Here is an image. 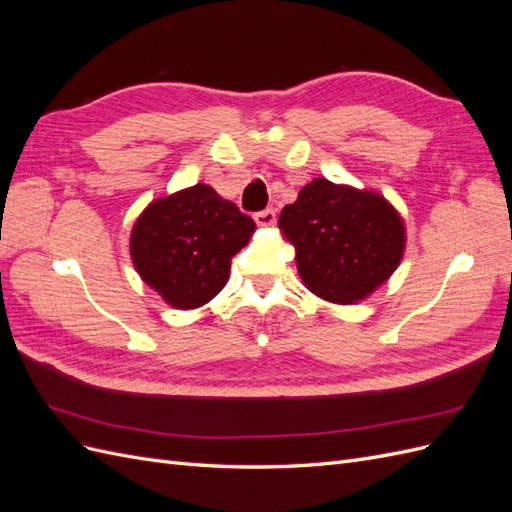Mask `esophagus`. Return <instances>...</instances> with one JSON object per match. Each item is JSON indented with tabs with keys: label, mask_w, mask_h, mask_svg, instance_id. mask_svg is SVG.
<instances>
[{
	"label": "esophagus",
	"mask_w": 512,
	"mask_h": 512,
	"mask_svg": "<svg viewBox=\"0 0 512 512\" xmlns=\"http://www.w3.org/2000/svg\"><path fill=\"white\" fill-rule=\"evenodd\" d=\"M254 220L258 226H273L275 224V211L273 209H265L254 213Z\"/></svg>",
	"instance_id": "obj_1"
}]
</instances>
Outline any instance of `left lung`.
I'll list each match as a JSON object with an SVG mask.
<instances>
[{"label":"left lung","mask_w":512,"mask_h":512,"mask_svg":"<svg viewBox=\"0 0 512 512\" xmlns=\"http://www.w3.org/2000/svg\"><path fill=\"white\" fill-rule=\"evenodd\" d=\"M280 228L297 247L305 286L333 303H356L397 269L406 245L399 213L384 196L314 179L286 205Z\"/></svg>","instance_id":"obj_1"}]
</instances>
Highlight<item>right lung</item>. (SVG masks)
<instances>
[{
    "label": "right lung",
    "instance_id": "add662e5",
    "mask_svg": "<svg viewBox=\"0 0 512 512\" xmlns=\"http://www.w3.org/2000/svg\"><path fill=\"white\" fill-rule=\"evenodd\" d=\"M256 230L250 215L205 183L166 196L143 211L130 252L138 275L179 309L205 305L230 273V260Z\"/></svg>",
    "mask_w": 512,
    "mask_h": 512
}]
</instances>
